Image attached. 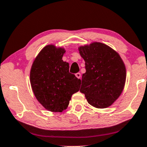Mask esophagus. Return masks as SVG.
Masks as SVG:
<instances>
[{"instance_id":"34e87169","label":"esophagus","mask_w":147,"mask_h":147,"mask_svg":"<svg viewBox=\"0 0 147 147\" xmlns=\"http://www.w3.org/2000/svg\"><path fill=\"white\" fill-rule=\"evenodd\" d=\"M75 76L77 77L78 79H81V74L79 72H77V73L75 74Z\"/></svg>"}]
</instances>
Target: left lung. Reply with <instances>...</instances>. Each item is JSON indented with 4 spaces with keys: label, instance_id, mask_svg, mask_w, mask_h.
<instances>
[{
    "label": "left lung",
    "instance_id": "1",
    "mask_svg": "<svg viewBox=\"0 0 147 147\" xmlns=\"http://www.w3.org/2000/svg\"><path fill=\"white\" fill-rule=\"evenodd\" d=\"M85 61L80 92L88 103L96 108H106L114 103L124 89L126 68L117 52L100 42L79 47Z\"/></svg>",
    "mask_w": 147,
    "mask_h": 147
}]
</instances>
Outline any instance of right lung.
<instances>
[{
  "mask_svg": "<svg viewBox=\"0 0 147 147\" xmlns=\"http://www.w3.org/2000/svg\"><path fill=\"white\" fill-rule=\"evenodd\" d=\"M63 48L47 45L35 57L30 71L35 96L47 110L61 112L72 95L80 89L81 80L69 72V63L62 60Z\"/></svg>",
  "mask_w": 147,
  "mask_h": 147,
  "instance_id": "1",
  "label": "right lung"
}]
</instances>
